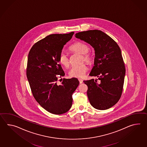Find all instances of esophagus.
<instances>
[{"mask_svg": "<svg viewBox=\"0 0 147 147\" xmlns=\"http://www.w3.org/2000/svg\"><path fill=\"white\" fill-rule=\"evenodd\" d=\"M78 81H79V82H80V84L83 83V80L82 79H78Z\"/></svg>", "mask_w": 147, "mask_h": 147, "instance_id": "esophagus-1", "label": "esophagus"}]
</instances>
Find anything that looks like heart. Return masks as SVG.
Wrapping results in <instances>:
<instances>
[{
    "instance_id": "heart-1",
    "label": "heart",
    "mask_w": 147,
    "mask_h": 147,
    "mask_svg": "<svg viewBox=\"0 0 147 147\" xmlns=\"http://www.w3.org/2000/svg\"><path fill=\"white\" fill-rule=\"evenodd\" d=\"M69 50L72 52L82 54V62L85 61L87 63L91 62L92 59L91 55L88 53L90 51V48L85 43L80 42H75L70 46ZM59 62L61 65L65 67H68L69 65V57L64 53H62L59 56ZM87 69L88 67L84 64L73 66L69 71V76L71 78H81L85 75Z\"/></svg>"
}]
</instances>
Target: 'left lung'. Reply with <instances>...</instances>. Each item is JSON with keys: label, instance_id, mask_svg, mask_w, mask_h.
<instances>
[{"label": "left lung", "instance_id": "8db88e82", "mask_svg": "<svg viewBox=\"0 0 147 147\" xmlns=\"http://www.w3.org/2000/svg\"><path fill=\"white\" fill-rule=\"evenodd\" d=\"M75 37L88 42L95 51L94 66L90 76L94 80L84 81L88 87L87 95L92 106L105 110L112 107L121 98L125 69L121 49L117 43L99 30H90L75 34Z\"/></svg>", "mask_w": 147, "mask_h": 147}]
</instances>
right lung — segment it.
<instances>
[{
  "mask_svg": "<svg viewBox=\"0 0 147 147\" xmlns=\"http://www.w3.org/2000/svg\"><path fill=\"white\" fill-rule=\"evenodd\" d=\"M74 32L51 34L35 43L28 56L26 75L36 101L46 111L62 114L72 107V94L78 88L76 78H63L58 84V78L65 75L59 62V56Z\"/></svg>",
  "mask_w": 147,
  "mask_h": 147,
  "instance_id": "add662e5",
  "label": "right lung"
}]
</instances>
